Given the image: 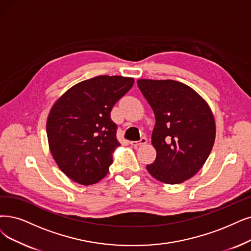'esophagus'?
I'll use <instances>...</instances> for the list:
<instances>
[{"label":"esophagus","instance_id":"obj_1","mask_svg":"<svg viewBox=\"0 0 251 251\" xmlns=\"http://www.w3.org/2000/svg\"><path fill=\"white\" fill-rule=\"evenodd\" d=\"M147 143V139L146 138H141L139 140V141H132L131 142V145L134 146V147H140V146H143Z\"/></svg>","mask_w":251,"mask_h":251}]
</instances>
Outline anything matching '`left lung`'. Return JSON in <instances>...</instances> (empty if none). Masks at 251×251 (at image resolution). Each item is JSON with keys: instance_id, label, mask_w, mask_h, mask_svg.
Here are the masks:
<instances>
[{"instance_id": "8db88e82", "label": "left lung", "mask_w": 251, "mask_h": 251, "mask_svg": "<svg viewBox=\"0 0 251 251\" xmlns=\"http://www.w3.org/2000/svg\"><path fill=\"white\" fill-rule=\"evenodd\" d=\"M137 84L155 116L151 143L156 157L147 171L160 182L182 183L199 172L212 150L211 109L192 87L175 80L139 79Z\"/></svg>"}]
</instances>
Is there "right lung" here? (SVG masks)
<instances>
[{
    "label": "right lung",
    "instance_id": "add662e5",
    "mask_svg": "<svg viewBox=\"0 0 251 251\" xmlns=\"http://www.w3.org/2000/svg\"><path fill=\"white\" fill-rule=\"evenodd\" d=\"M134 84V79L101 75L67 91L52 106L46 132L58 168L82 185L99 182L109 172L117 141L110 112Z\"/></svg>",
    "mask_w": 251,
    "mask_h": 251
}]
</instances>
